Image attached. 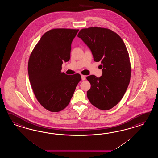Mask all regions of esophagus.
I'll return each instance as SVG.
<instances>
[{
  "instance_id": "esophagus-1",
  "label": "esophagus",
  "mask_w": 158,
  "mask_h": 158,
  "mask_svg": "<svg viewBox=\"0 0 158 158\" xmlns=\"http://www.w3.org/2000/svg\"><path fill=\"white\" fill-rule=\"evenodd\" d=\"M81 78H82V80H86V76L82 74L81 75Z\"/></svg>"
}]
</instances>
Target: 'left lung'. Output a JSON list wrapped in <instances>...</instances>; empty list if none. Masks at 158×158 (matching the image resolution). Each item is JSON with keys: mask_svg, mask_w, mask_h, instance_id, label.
I'll return each mask as SVG.
<instances>
[{"mask_svg": "<svg viewBox=\"0 0 158 158\" xmlns=\"http://www.w3.org/2000/svg\"><path fill=\"white\" fill-rule=\"evenodd\" d=\"M91 51L94 60L101 61L103 73L86 78L91 84L87 96L102 110L114 107L123 97L130 82L131 65L127 48L121 37L107 28L90 27L77 35Z\"/></svg>", "mask_w": 158, "mask_h": 158, "instance_id": "obj_1", "label": "left lung"}]
</instances>
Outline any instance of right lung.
Wrapping results in <instances>:
<instances>
[{"mask_svg": "<svg viewBox=\"0 0 158 158\" xmlns=\"http://www.w3.org/2000/svg\"><path fill=\"white\" fill-rule=\"evenodd\" d=\"M78 30H48L30 54L27 69L31 88L38 102L48 111L64 110L81 79L78 73L67 75L61 72L63 61L70 59L71 44Z\"/></svg>", "mask_w": 158, "mask_h": 158, "instance_id": "add662e5", "label": "right lung"}]
</instances>
